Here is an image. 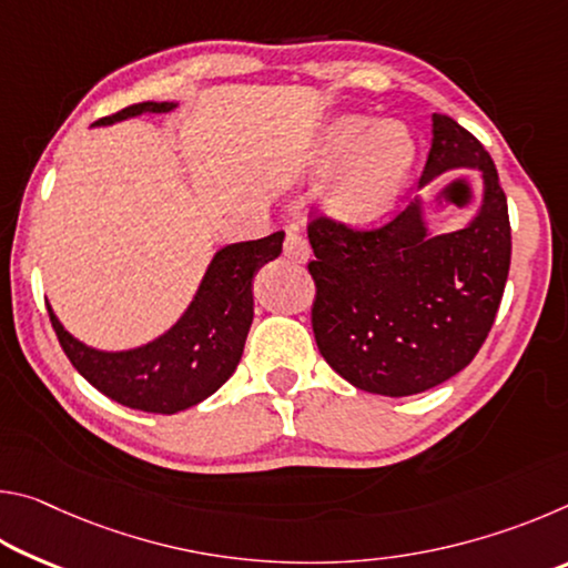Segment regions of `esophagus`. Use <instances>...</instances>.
<instances>
[{
	"mask_svg": "<svg viewBox=\"0 0 568 568\" xmlns=\"http://www.w3.org/2000/svg\"><path fill=\"white\" fill-rule=\"evenodd\" d=\"M283 253L291 257V261H295V263H305L307 255H311V245H307V240L301 233H295V230H291V233L285 235Z\"/></svg>",
	"mask_w": 568,
	"mask_h": 568,
	"instance_id": "esophagus-1",
	"label": "esophagus"
}]
</instances>
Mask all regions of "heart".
I'll use <instances>...</instances> for the list:
<instances>
[{"mask_svg": "<svg viewBox=\"0 0 568 568\" xmlns=\"http://www.w3.org/2000/svg\"><path fill=\"white\" fill-rule=\"evenodd\" d=\"M416 155L410 132L396 120L373 122L343 114L323 130L315 170L333 172L325 203L338 217L371 220L383 213L403 187Z\"/></svg>", "mask_w": 568, "mask_h": 568, "instance_id": "heart-1", "label": "heart"}]
</instances>
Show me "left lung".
<instances>
[{"instance_id":"left-lung-1","label":"left lung","mask_w":568,"mask_h":568,"mask_svg":"<svg viewBox=\"0 0 568 568\" xmlns=\"http://www.w3.org/2000/svg\"><path fill=\"white\" fill-rule=\"evenodd\" d=\"M450 170L484 172L478 215L454 233L430 235L420 203L378 227L307 223L315 343L355 388L390 398L434 388L476 358L496 321L511 265L504 187L474 134L434 114L420 182Z\"/></svg>"}]
</instances>
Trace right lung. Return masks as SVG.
<instances>
[{
    "instance_id": "right-lung-1",
    "label": "right lung",
    "mask_w": 568,
    "mask_h": 568,
    "mask_svg": "<svg viewBox=\"0 0 568 568\" xmlns=\"http://www.w3.org/2000/svg\"><path fill=\"white\" fill-rule=\"evenodd\" d=\"M172 108V102L130 104L98 124ZM283 237V233H273L217 250L185 315L142 348L124 353L88 348L62 328L47 305L64 355L82 378L120 406L162 416L197 406L235 373L253 323V275L281 255Z\"/></svg>"
}]
</instances>
